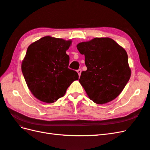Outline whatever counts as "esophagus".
Wrapping results in <instances>:
<instances>
[{
    "label": "esophagus",
    "mask_w": 150,
    "mask_h": 150,
    "mask_svg": "<svg viewBox=\"0 0 150 150\" xmlns=\"http://www.w3.org/2000/svg\"><path fill=\"white\" fill-rule=\"evenodd\" d=\"M77 72L78 73V75H79V76H81V69H78V70L77 71Z\"/></svg>",
    "instance_id": "obj_1"
}]
</instances>
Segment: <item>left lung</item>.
<instances>
[{"mask_svg": "<svg viewBox=\"0 0 150 150\" xmlns=\"http://www.w3.org/2000/svg\"><path fill=\"white\" fill-rule=\"evenodd\" d=\"M85 55L86 71L79 81L97 104L108 103L121 93L131 76L125 50L109 38H96L77 45Z\"/></svg>", "mask_w": 150, "mask_h": 150, "instance_id": "8db88e82", "label": "left lung"}]
</instances>
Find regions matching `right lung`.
Masks as SVG:
<instances>
[{
	"instance_id": "right-lung-1",
	"label": "right lung",
	"mask_w": 150,
	"mask_h": 150,
	"mask_svg": "<svg viewBox=\"0 0 150 150\" xmlns=\"http://www.w3.org/2000/svg\"><path fill=\"white\" fill-rule=\"evenodd\" d=\"M71 44V40L45 36L28 47L21 71L28 88L38 100L54 103L78 80L77 72L68 68L66 51Z\"/></svg>"
}]
</instances>
